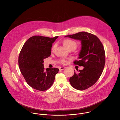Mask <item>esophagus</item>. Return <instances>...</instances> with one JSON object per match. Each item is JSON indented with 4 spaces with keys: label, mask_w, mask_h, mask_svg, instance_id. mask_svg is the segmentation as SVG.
Listing matches in <instances>:
<instances>
[{
    "label": "esophagus",
    "mask_w": 120,
    "mask_h": 120,
    "mask_svg": "<svg viewBox=\"0 0 120 120\" xmlns=\"http://www.w3.org/2000/svg\"><path fill=\"white\" fill-rule=\"evenodd\" d=\"M65 68V67H64V66H62V67H60V68H59V70H64V69Z\"/></svg>",
    "instance_id": "34e87169"
}]
</instances>
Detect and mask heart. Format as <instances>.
I'll list each match as a JSON object with an SVG mask.
<instances>
[{
    "label": "heart",
    "instance_id": "1",
    "mask_svg": "<svg viewBox=\"0 0 120 120\" xmlns=\"http://www.w3.org/2000/svg\"><path fill=\"white\" fill-rule=\"evenodd\" d=\"M63 43H64V46L65 47H66L67 48H68L69 49H74L75 50L78 46V43L76 41H75V40H73L72 39H67L64 40L63 42ZM56 46V45L55 44L52 46V50H54V49L55 48ZM67 58H63L60 59L61 63L63 64H66L67 63Z\"/></svg>",
    "mask_w": 120,
    "mask_h": 120
}]
</instances>
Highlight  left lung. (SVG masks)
<instances>
[{"mask_svg":"<svg viewBox=\"0 0 120 120\" xmlns=\"http://www.w3.org/2000/svg\"><path fill=\"white\" fill-rule=\"evenodd\" d=\"M65 37L81 41L79 60L74 63L84 68L79 70L78 73L75 71L69 82L74 88L81 91L85 90L97 81L103 71L105 63L104 46L96 36L86 32H80Z\"/></svg>","mask_w":120,"mask_h":120,"instance_id":"left-lung-1","label":"left lung"}]
</instances>
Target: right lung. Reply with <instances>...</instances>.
Returning a JSON list of instances; mask_svg holds the SVG:
<instances>
[{"label":"right lung","instance_id":"right-lung-1","mask_svg":"<svg viewBox=\"0 0 120 120\" xmlns=\"http://www.w3.org/2000/svg\"><path fill=\"white\" fill-rule=\"evenodd\" d=\"M58 37H32L21 50L19 57L20 70L27 84L34 89L45 91L54 83L59 69L48 68L45 70L43 63L44 59L50 56L52 44Z\"/></svg>","mask_w":120,"mask_h":120}]
</instances>
